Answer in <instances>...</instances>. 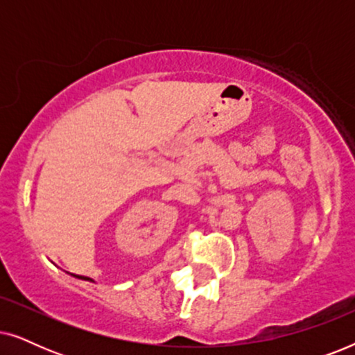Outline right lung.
Here are the masks:
<instances>
[{
    "instance_id": "add662e5",
    "label": "right lung",
    "mask_w": 355,
    "mask_h": 355,
    "mask_svg": "<svg viewBox=\"0 0 355 355\" xmlns=\"http://www.w3.org/2000/svg\"><path fill=\"white\" fill-rule=\"evenodd\" d=\"M74 278H79V279H85V281H94L92 278H87V276H79V275H72Z\"/></svg>"
}]
</instances>
